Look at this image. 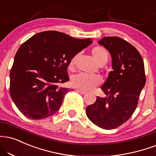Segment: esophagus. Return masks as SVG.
Segmentation results:
<instances>
[{"label": "esophagus", "instance_id": "34e87169", "mask_svg": "<svg viewBox=\"0 0 156 156\" xmlns=\"http://www.w3.org/2000/svg\"><path fill=\"white\" fill-rule=\"evenodd\" d=\"M76 91L77 92L81 94H86V91H83V90H80V89H76Z\"/></svg>", "mask_w": 156, "mask_h": 156}]
</instances>
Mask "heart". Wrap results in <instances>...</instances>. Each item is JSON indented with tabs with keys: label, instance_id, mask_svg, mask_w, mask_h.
Segmentation results:
<instances>
[{
	"label": "heart",
	"instance_id": "obj_1",
	"mask_svg": "<svg viewBox=\"0 0 156 156\" xmlns=\"http://www.w3.org/2000/svg\"><path fill=\"white\" fill-rule=\"evenodd\" d=\"M91 54L97 62L99 65H104L108 59V52L105 48L102 46H96L91 49ZM77 55L74 56L70 59L69 64V68L73 70L76 64ZM102 78L99 76H90V75L84 74V73H79L75 75L72 77L71 83L74 87L77 89L83 90V91H89L94 89L97 86L102 83Z\"/></svg>",
	"mask_w": 156,
	"mask_h": 156
}]
</instances>
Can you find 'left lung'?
Listing matches in <instances>:
<instances>
[{
	"instance_id": "1",
	"label": "left lung",
	"mask_w": 156,
	"mask_h": 156,
	"mask_svg": "<svg viewBox=\"0 0 156 156\" xmlns=\"http://www.w3.org/2000/svg\"><path fill=\"white\" fill-rule=\"evenodd\" d=\"M98 44L110 52L113 70L101 87L106 97H97L86 111L93 123L110 130L128 121L136 110L146 82L144 62L137 49L119 37H105Z\"/></svg>"
}]
</instances>
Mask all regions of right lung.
<instances>
[{
	"mask_svg": "<svg viewBox=\"0 0 156 156\" xmlns=\"http://www.w3.org/2000/svg\"><path fill=\"white\" fill-rule=\"evenodd\" d=\"M92 43L57 31L37 33L20 46L10 72V95L30 119H46L59 110L65 95L61 87L70 80V59Z\"/></svg>",
	"mask_w": 156,
	"mask_h": 156,
	"instance_id": "obj_1",
	"label": "right lung"
}]
</instances>
